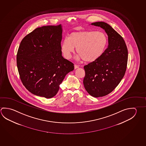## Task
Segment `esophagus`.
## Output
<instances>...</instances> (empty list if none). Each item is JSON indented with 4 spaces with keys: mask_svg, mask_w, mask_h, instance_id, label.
I'll list each match as a JSON object with an SVG mask.
<instances>
[{
    "mask_svg": "<svg viewBox=\"0 0 146 146\" xmlns=\"http://www.w3.org/2000/svg\"><path fill=\"white\" fill-rule=\"evenodd\" d=\"M79 68V66H78V65L74 64V68H75V69H77V68Z\"/></svg>",
    "mask_w": 146,
    "mask_h": 146,
    "instance_id": "esophagus-1",
    "label": "esophagus"
}]
</instances>
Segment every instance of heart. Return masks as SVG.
I'll use <instances>...</instances> for the list:
<instances>
[{"mask_svg": "<svg viewBox=\"0 0 146 146\" xmlns=\"http://www.w3.org/2000/svg\"><path fill=\"white\" fill-rule=\"evenodd\" d=\"M108 38L101 31H84L73 32L62 42L61 51L64 57L70 58L76 48L79 57L86 62H93L104 54Z\"/></svg>", "mask_w": 146, "mask_h": 146, "instance_id": "heart-1", "label": "heart"}]
</instances>
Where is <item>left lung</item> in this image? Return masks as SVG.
I'll return each mask as SVG.
<instances>
[{
    "mask_svg": "<svg viewBox=\"0 0 146 146\" xmlns=\"http://www.w3.org/2000/svg\"><path fill=\"white\" fill-rule=\"evenodd\" d=\"M105 30L108 46L98 59L84 66L83 83L88 93L94 97H102L112 92L125 74L128 49L122 36L108 23H91Z\"/></svg>",
    "mask_w": 146,
    "mask_h": 146,
    "instance_id": "1",
    "label": "left lung"
}]
</instances>
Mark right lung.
Listing matches in <instances>:
<instances>
[{
    "mask_svg": "<svg viewBox=\"0 0 146 146\" xmlns=\"http://www.w3.org/2000/svg\"><path fill=\"white\" fill-rule=\"evenodd\" d=\"M61 25L35 29L21 41L17 66L23 84L37 96L56 95L64 77L74 64L62 56Z\"/></svg>",
    "mask_w": 146,
    "mask_h": 146,
    "instance_id": "obj_1",
    "label": "right lung"
}]
</instances>
